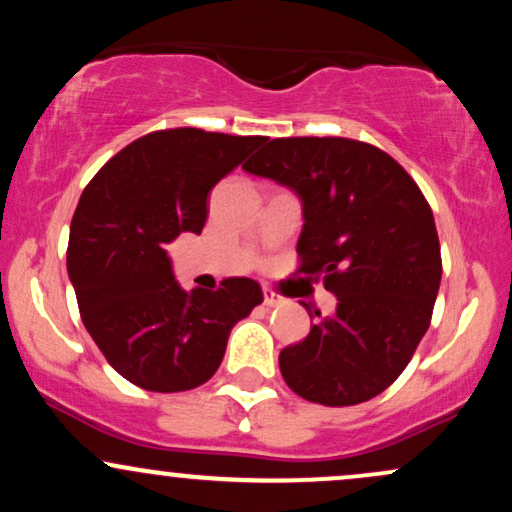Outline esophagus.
Instances as JSON below:
<instances>
[{
	"instance_id": "esophagus-1",
	"label": "esophagus",
	"mask_w": 512,
	"mask_h": 512,
	"mask_svg": "<svg viewBox=\"0 0 512 512\" xmlns=\"http://www.w3.org/2000/svg\"><path fill=\"white\" fill-rule=\"evenodd\" d=\"M262 296H264V305H269V308H276V305L284 303V298H281L279 293H274L272 289H267V286H264Z\"/></svg>"
}]
</instances>
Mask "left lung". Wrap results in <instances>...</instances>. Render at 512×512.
Segmentation results:
<instances>
[{
	"instance_id": "left-lung-1",
	"label": "left lung",
	"mask_w": 512,
	"mask_h": 512,
	"mask_svg": "<svg viewBox=\"0 0 512 512\" xmlns=\"http://www.w3.org/2000/svg\"><path fill=\"white\" fill-rule=\"evenodd\" d=\"M301 199V272L337 310L286 346L279 368L308 402L351 407L399 378L431 325L440 243L428 202L392 156L344 137L272 139L243 166Z\"/></svg>"
}]
</instances>
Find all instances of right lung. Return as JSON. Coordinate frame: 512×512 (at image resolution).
Here are the masks:
<instances>
[{"label":"right lung","instance_id":"add662e5","mask_svg":"<svg viewBox=\"0 0 512 512\" xmlns=\"http://www.w3.org/2000/svg\"><path fill=\"white\" fill-rule=\"evenodd\" d=\"M262 142L161 129L88 182L69 228L67 272L88 334L129 383L149 392L207 383L236 322L262 303L260 284L245 276L185 291L166 252L180 233H202L211 187Z\"/></svg>","mask_w":512,"mask_h":512}]
</instances>
